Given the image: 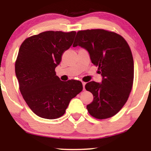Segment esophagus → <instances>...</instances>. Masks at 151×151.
Here are the masks:
<instances>
[{
	"label": "esophagus",
	"instance_id": "obj_1",
	"mask_svg": "<svg viewBox=\"0 0 151 151\" xmlns=\"http://www.w3.org/2000/svg\"><path fill=\"white\" fill-rule=\"evenodd\" d=\"M85 84H86V82H82V85H83V88H84V87H85Z\"/></svg>",
	"mask_w": 151,
	"mask_h": 151
}]
</instances>
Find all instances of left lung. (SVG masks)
Instances as JSON below:
<instances>
[{
  "instance_id": "8db88e82",
  "label": "left lung",
  "mask_w": 151,
  "mask_h": 151,
  "mask_svg": "<svg viewBox=\"0 0 151 151\" xmlns=\"http://www.w3.org/2000/svg\"><path fill=\"white\" fill-rule=\"evenodd\" d=\"M81 47L98 66L101 83L88 82L86 90L93 96L86 106L91 115L106 119L117 114L129 98L134 78V62L131 49L123 37L104 29L79 31L73 47Z\"/></svg>"
}]
</instances>
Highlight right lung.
<instances>
[{
    "label": "right lung",
    "mask_w": 151,
    "mask_h": 151,
    "mask_svg": "<svg viewBox=\"0 0 151 151\" xmlns=\"http://www.w3.org/2000/svg\"><path fill=\"white\" fill-rule=\"evenodd\" d=\"M76 32H48L27 38L15 64L20 93L38 116L53 119L65 114L70 101L82 91L80 81H62L55 69L73 44Z\"/></svg>",
    "instance_id": "obj_1"
}]
</instances>
